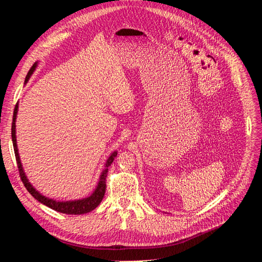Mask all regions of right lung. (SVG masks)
I'll use <instances>...</instances> for the list:
<instances>
[{"label":"right lung","instance_id":"1","mask_svg":"<svg viewBox=\"0 0 262 262\" xmlns=\"http://www.w3.org/2000/svg\"><path fill=\"white\" fill-rule=\"evenodd\" d=\"M37 67V62L34 63L31 67V70L29 71L28 75L25 77V82L24 84H26L29 82L30 77L32 76V74L34 73L35 69ZM17 111H18V103L15 105L14 108V113H13V122H12V142H13V147H14V152H15V158H16V163H17V167H18V171H19V176H21L22 182L25 186V188L28 189V191L31 193V195L34 197L39 203L50 207L51 209L62 212V213H66V214H83L86 212H90L92 210L95 209V208L100 204V201L103 200L104 195H105V189H106V177H107V171H108V167L110 165L114 162V158L117 156V151H113L111 154V156L107 158L106 163H105V168L103 169L102 173L99 176V180L97 183L96 188L94 189V191L92 192V195L83 198V199H75V200H67V201H57L55 199H52L49 197H45L44 195H42L41 192L37 191L36 188L33 187V185L29 182L28 177H26L23 166L21 163V159H19V154H18V149H17V143H16V126H15V122H16V116H17Z\"/></svg>","mask_w":262,"mask_h":262}]
</instances>
